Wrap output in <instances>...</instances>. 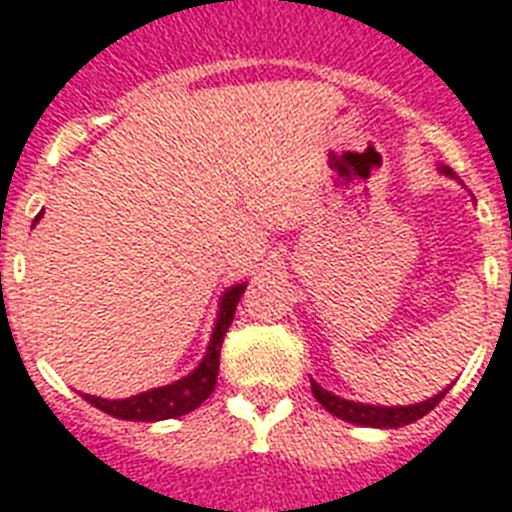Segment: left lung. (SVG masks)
<instances>
[{
    "label": "left lung",
    "instance_id": "obj_1",
    "mask_svg": "<svg viewBox=\"0 0 512 512\" xmlns=\"http://www.w3.org/2000/svg\"><path fill=\"white\" fill-rule=\"evenodd\" d=\"M440 171L446 177H456L454 171L448 166H440ZM311 392L317 397L325 411H330L338 419L349 421V424H360V427H378V429H397L405 427V424H413L421 416H427L435 405L446 397L448 389L438 392L435 397H429L424 403L413 405H368V403H354V400H346V397H338L333 392H327L317 381H311Z\"/></svg>",
    "mask_w": 512,
    "mask_h": 512
}]
</instances>
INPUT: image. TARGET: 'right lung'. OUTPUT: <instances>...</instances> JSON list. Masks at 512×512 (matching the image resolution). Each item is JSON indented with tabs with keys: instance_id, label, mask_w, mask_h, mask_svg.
Here are the masks:
<instances>
[{
	"instance_id": "right-lung-1",
	"label": "right lung",
	"mask_w": 512,
	"mask_h": 512,
	"mask_svg": "<svg viewBox=\"0 0 512 512\" xmlns=\"http://www.w3.org/2000/svg\"><path fill=\"white\" fill-rule=\"evenodd\" d=\"M39 217L42 214L34 217V225L39 222ZM244 290H247V282L233 284V287L222 292L220 311H217V319H214V330L212 338H209V346H206L204 360L198 362V368L190 370L187 376H182L179 381H171L166 386H158V389H147V392H139L134 397H126V400H104V397L96 395H83L85 400L93 408H99V411L109 413L115 419L126 421L177 419V416H185V413L195 411L214 392L217 373H220L222 338L228 333Z\"/></svg>"
}]
</instances>
